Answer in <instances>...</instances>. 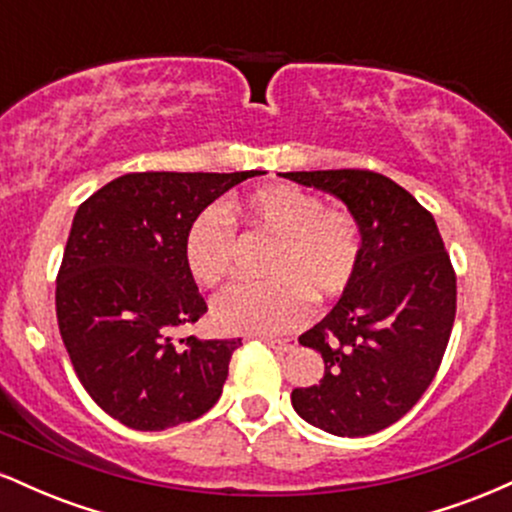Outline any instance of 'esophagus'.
Listing matches in <instances>:
<instances>
[{"instance_id":"1","label":"esophagus","mask_w":512,"mask_h":512,"mask_svg":"<svg viewBox=\"0 0 512 512\" xmlns=\"http://www.w3.org/2000/svg\"><path fill=\"white\" fill-rule=\"evenodd\" d=\"M262 342L267 346H272L276 351H291L293 342L291 339H274V337H262Z\"/></svg>"}]
</instances>
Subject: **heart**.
Returning a JSON list of instances; mask_svg holds the SVG:
<instances>
[{"label": "heart", "instance_id": "b5f03b06", "mask_svg": "<svg viewBox=\"0 0 512 512\" xmlns=\"http://www.w3.org/2000/svg\"><path fill=\"white\" fill-rule=\"evenodd\" d=\"M257 226L279 238L269 274L274 279L226 286L211 301V320L226 334H279L308 322L310 293L337 298L361 262V231L349 211L325 209L296 185L262 187L238 204ZM236 233L221 207L202 209L182 236L187 274L209 286L231 269Z\"/></svg>", "mask_w": 512, "mask_h": 512}]
</instances>
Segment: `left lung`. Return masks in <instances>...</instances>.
Instances as JSON below:
<instances>
[{"instance_id": "8db88e82", "label": "left lung", "mask_w": 512, "mask_h": 512, "mask_svg": "<svg viewBox=\"0 0 512 512\" xmlns=\"http://www.w3.org/2000/svg\"><path fill=\"white\" fill-rule=\"evenodd\" d=\"M284 178L327 192L361 231V262L337 305L298 337L325 361L291 404L310 426L361 438L419 402L455 322V272L436 221L395 180L370 170H301Z\"/></svg>"}]
</instances>
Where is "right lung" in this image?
Here are the masks:
<instances>
[{"mask_svg":"<svg viewBox=\"0 0 512 512\" xmlns=\"http://www.w3.org/2000/svg\"><path fill=\"white\" fill-rule=\"evenodd\" d=\"M243 173H129L76 209L57 322L84 390L134 431H166L219 402L240 339H175L207 313L182 236Z\"/></svg>","mask_w":512,"mask_h":512,"instance_id":"obj_1","label":"right lung"}]
</instances>
